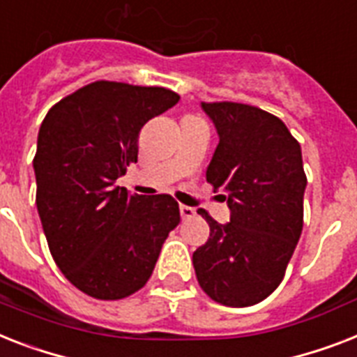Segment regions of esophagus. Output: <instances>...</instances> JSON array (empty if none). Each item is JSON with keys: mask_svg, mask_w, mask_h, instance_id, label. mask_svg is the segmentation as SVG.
I'll return each mask as SVG.
<instances>
[{"mask_svg": "<svg viewBox=\"0 0 357 357\" xmlns=\"http://www.w3.org/2000/svg\"><path fill=\"white\" fill-rule=\"evenodd\" d=\"M179 214H181V218H192L194 216V208L187 207V205H179Z\"/></svg>", "mask_w": 357, "mask_h": 357, "instance_id": "1", "label": "esophagus"}]
</instances>
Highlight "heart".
<instances>
[{"label":"heart","instance_id":"heart-1","mask_svg":"<svg viewBox=\"0 0 357 357\" xmlns=\"http://www.w3.org/2000/svg\"><path fill=\"white\" fill-rule=\"evenodd\" d=\"M190 119H196V117H192V115H187V117H185L183 121H190Z\"/></svg>","mask_w":357,"mask_h":357}]
</instances>
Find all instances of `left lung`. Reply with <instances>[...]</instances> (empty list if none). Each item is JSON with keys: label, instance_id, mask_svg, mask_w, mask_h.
Wrapping results in <instances>:
<instances>
[{"label": "left lung", "instance_id": "obj_1", "mask_svg": "<svg viewBox=\"0 0 357 357\" xmlns=\"http://www.w3.org/2000/svg\"><path fill=\"white\" fill-rule=\"evenodd\" d=\"M202 106L220 135L205 178L227 192L231 222L218 224L199 208L211 236L194 251V271L216 303L253 306L282 282L303 231L301 144L279 117L257 106L227 100Z\"/></svg>", "mask_w": 357, "mask_h": 357}]
</instances>
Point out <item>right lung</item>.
I'll use <instances>...</instances> for the list:
<instances>
[{"label": "right lung", "mask_w": 357, "mask_h": 357, "mask_svg": "<svg viewBox=\"0 0 357 357\" xmlns=\"http://www.w3.org/2000/svg\"><path fill=\"white\" fill-rule=\"evenodd\" d=\"M178 100L159 86L97 80L54 104L40 126L33 165L49 251L93 299L119 301L143 288L178 227L172 196L115 187L137 163L141 128Z\"/></svg>", "instance_id": "right-lung-1"}]
</instances>
